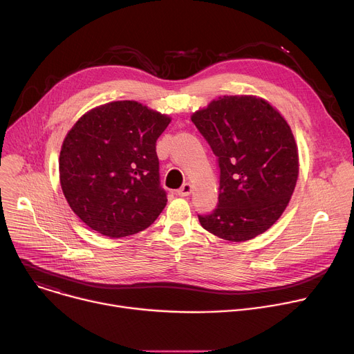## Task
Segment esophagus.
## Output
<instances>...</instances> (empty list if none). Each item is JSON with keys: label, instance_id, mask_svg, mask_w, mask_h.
Returning a JSON list of instances; mask_svg holds the SVG:
<instances>
[{"label": "esophagus", "instance_id": "34e87169", "mask_svg": "<svg viewBox=\"0 0 354 354\" xmlns=\"http://www.w3.org/2000/svg\"><path fill=\"white\" fill-rule=\"evenodd\" d=\"M190 194H192V185H190L189 182L183 183V185L180 186V189H178V195H179V196H189Z\"/></svg>", "mask_w": 354, "mask_h": 354}]
</instances>
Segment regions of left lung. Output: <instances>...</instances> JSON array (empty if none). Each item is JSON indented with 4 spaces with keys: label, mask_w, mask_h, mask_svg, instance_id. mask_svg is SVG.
I'll list each match as a JSON object with an SVG mask.
<instances>
[{
    "label": "left lung",
    "mask_w": 354,
    "mask_h": 354,
    "mask_svg": "<svg viewBox=\"0 0 354 354\" xmlns=\"http://www.w3.org/2000/svg\"><path fill=\"white\" fill-rule=\"evenodd\" d=\"M217 156L218 203L198 214L202 227L229 240L263 234L281 217L298 179V148L285 118L255 95H223L192 115Z\"/></svg>",
    "instance_id": "obj_1"
}]
</instances>
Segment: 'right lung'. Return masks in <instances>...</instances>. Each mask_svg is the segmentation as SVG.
<instances>
[{
	"label": "right lung",
	"mask_w": 354,
	"mask_h": 354,
	"mask_svg": "<svg viewBox=\"0 0 354 354\" xmlns=\"http://www.w3.org/2000/svg\"><path fill=\"white\" fill-rule=\"evenodd\" d=\"M168 115L124 100L87 111L68 133L59 156L60 186L91 230L120 239L145 230L167 206L156 140Z\"/></svg>",
	"instance_id": "1"
}]
</instances>
